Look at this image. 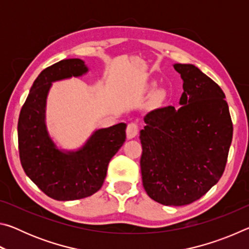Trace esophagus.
Here are the masks:
<instances>
[{
	"label": "esophagus",
	"instance_id": "1",
	"mask_svg": "<svg viewBox=\"0 0 249 249\" xmlns=\"http://www.w3.org/2000/svg\"><path fill=\"white\" fill-rule=\"evenodd\" d=\"M140 132V126L136 123V122H130L127 125V128H126V135H127V138H134Z\"/></svg>",
	"mask_w": 249,
	"mask_h": 249
}]
</instances>
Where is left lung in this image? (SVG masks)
Returning a JSON list of instances; mask_svg holds the SVG:
<instances>
[{"mask_svg":"<svg viewBox=\"0 0 249 249\" xmlns=\"http://www.w3.org/2000/svg\"><path fill=\"white\" fill-rule=\"evenodd\" d=\"M183 80L179 108H156L141 130L142 185L154 201L187 205L199 200L224 172L233 137L225 94L193 65L176 64Z\"/></svg>","mask_w":249,"mask_h":249,"instance_id":"obj_1","label":"left lung"}]
</instances>
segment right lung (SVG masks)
I'll return each instance as SVG.
<instances>
[{"mask_svg":"<svg viewBox=\"0 0 249 249\" xmlns=\"http://www.w3.org/2000/svg\"><path fill=\"white\" fill-rule=\"evenodd\" d=\"M88 71L81 59H65L44 69L34 81L19 113V159L25 174L46 196L58 201L88 197L98 192L107 166L126 138V124L96 130L81 149L64 153L50 140L45 124L46 99L57 80Z\"/></svg>","mask_w":249,"mask_h":249,"instance_id":"1","label":"right lung"}]
</instances>
